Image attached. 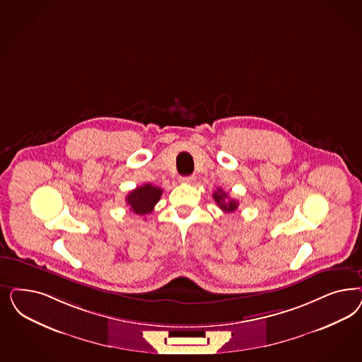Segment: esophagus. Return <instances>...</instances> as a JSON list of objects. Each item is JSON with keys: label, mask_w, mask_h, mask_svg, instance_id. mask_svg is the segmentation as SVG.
Here are the masks:
<instances>
[{"label": "esophagus", "mask_w": 362, "mask_h": 362, "mask_svg": "<svg viewBox=\"0 0 362 362\" xmlns=\"http://www.w3.org/2000/svg\"><path fill=\"white\" fill-rule=\"evenodd\" d=\"M194 180H196L194 175H185V177H181V178H180V181L184 182V184H193Z\"/></svg>", "instance_id": "esophagus-1"}]
</instances>
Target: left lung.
<instances>
[{"mask_svg":"<svg viewBox=\"0 0 362 362\" xmlns=\"http://www.w3.org/2000/svg\"><path fill=\"white\" fill-rule=\"evenodd\" d=\"M213 199L216 201V204L218 205V208L223 210V211L232 213L238 206V202L234 201V199H229V196L222 189H217V192L213 193Z\"/></svg>","mask_w":362,"mask_h":362,"instance_id":"obj_1","label":"left lung"}]
</instances>
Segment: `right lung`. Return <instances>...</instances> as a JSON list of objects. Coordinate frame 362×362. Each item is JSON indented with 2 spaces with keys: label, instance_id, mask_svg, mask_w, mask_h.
I'll use <instances>...</instances> for the list:
<instances>
[{
  "label": "right lung",
  "instance_id": "add662e5",
  "mask_svg": "<svg viewBox=\"0 0 362 362\" xmlns=\"http://www.w3.org/2000/svg\"><path fill=\"white\" fill-rule=\"evenodd\" d=\"M163 189L153 187L152 184H145L136 187L127 196V204L130 211L139 216H146L154 209V205L160 201Z\"/></svg>",
  "mask_w": 362,
  "mask_h": 362
}]
</instances>
